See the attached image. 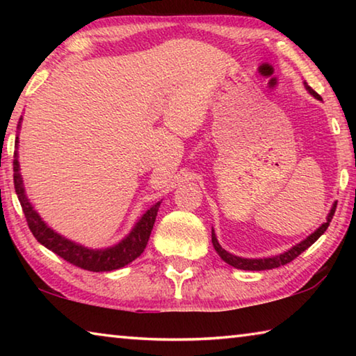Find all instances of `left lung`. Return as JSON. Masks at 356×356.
I'll return each instance as SVG.
<instances>
[{"label":"left lung","instance_id":"obj_1","mask_svg":"<svg viewBox=\"0 0 356 356\" xmlns=\"http://www.w3.org/2000/svg\"><path fill=\"white\" fill-rule=\"evenodd\" d=\"M305 88L308 89V91L314 95L316 99H321V95H318L314 89H311V86H308V83H305ZM336 206L337 202L333 204V207H331L330 213H328V218L327 222H323V225L317 229L316 232H312L308 238H305L303 242H300L298 245H295L293 248H291L286 252H282L280 256H275V257H265V259H245V257H238V256H234L231 252H227L226 250L221 248V245L218 243V240L215 237V232L212 229V243H213V248L215 251L218 252L220 257L225 261L226 264L232 265V267L240 268V270H257V272H261V270H272V268H278L281 265H286L289 262H292L295 257H298L301 252L305 250H308L309 246L316 242V240L322 236V234L327 231L331 220H333V215L336 212Z\"/></svg>","mask_w":356,"mask_h":356}]
</instances>
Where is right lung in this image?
Returning <instances> with one entry per match:
<instances>
[{
  "label": "right lung",
  "instance_id": "1",
  "mask_svg": "<svg viewBox=\"0 0 356 356\" xmlns=\"http://www.w3.org/2000/svg\"><path fill=\"white\" fill-rule=\"evenodd\" d=\"M20 127V124H19ZM15 143H19L17 138ZM17 147V144H15ZM19 154L17 150L14 152V186L15 193L19 196L20 206L29 229H31L33 236L35 237L39 243H42L50 251L55 252L59 257H63L64 261L69 264L80 267L83 270H89V272H111V270H118L120 267L135 261L138 256H141L147 245V240L150 237V231H152L156 212H159L160 202H156L154 207H150L146 213L141 216V220L136 222L134 231L129 234L127 238H124L122 242L118 243L116 246L106 250H89L84 248L81 245H76L70 240L64 238L56 234L53 229L48 227L44 221L40 220V216L35 213V210L31 207L28 197L23 190V182L20 176V165H19Z\"/></svg>",
  "mask_w": 356,
  "mask_h": 356
}]
</instances>
